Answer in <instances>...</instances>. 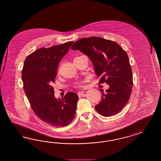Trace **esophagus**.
I'll use <instances>...</instances> for the list:
<instances>
[{
    "label": "esophagus",
    "mask_w": 161,
    "mask_h": 161,
    "mask_svg": "<svg viewBox=\"0 0 161 161\" xmlns=\"http://www.w3.org/2000/svg\"><path fill=\"white\" fill-rule=\"evenodd\" d=\"M84 92H85V91H81V92H79L78 93V96H82L83 94L84 93Z\"/></svg>",
    "instance_id": "34e87169"
}]
</instances>
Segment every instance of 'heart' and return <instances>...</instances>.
I'll return each mask as SVG.
<instances>
[{"label":"heart","instance_id":"obj_1","mask_svg":"<svg viewBox=\"0 0 161 161\" xmlns=\"http://www.w3.org/2000/svg\"><path fill=\"white\" fill-rule=\"evenodd\" d=\"M88 78H86L83 80H81V81H78L77 83V86L78 87H85V84L86 83H87L88 81Z\"/></svg>","mask_w":161,"mask_h":161}]
</instances>
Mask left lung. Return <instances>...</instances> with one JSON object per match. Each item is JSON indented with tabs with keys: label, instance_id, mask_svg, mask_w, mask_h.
<instances>
[{
	"label": "left lung",
	"instance_id": "1",
	"mask_svg": "<svg viewBox=\"0 0 161 161\" xmlns=\"http://www.w3.org/2000/svg\"><path fill=\"white\" fill-rule=\"evenodd\" d=\"M73 50L88 56L100 77L99 84L106 83L108 90L102 92V99L95 109L103 117H111L122 111L130 99L133 89V75L127 53L119 44L110 40L90 37L77 40Z\"/></svg>",
	"mask_w": 161,
	"mask_h": 161
}]
</instances>
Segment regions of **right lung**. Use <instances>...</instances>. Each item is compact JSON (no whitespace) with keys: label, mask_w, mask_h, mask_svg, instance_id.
Masks as SVG:
<instances>
[{"label":"right lung","mask_w":161,"mask_h":161,"mask_svg":"<svg viewBox=\"0 0 161 161\" xmlns=\"http://www.w3.org/2000/svg\"><path fill=\"white\" fill-rule=\"evenodd\" d=\"M73 41L49 48L42 47L26 58L22 68L24 89L35 114L43 122L54 127H65L75 117L77 94L68 92L56 99L52 84L57 69Z\"/></svg>","instance_id":"right-lung-1"}]
</instances>
